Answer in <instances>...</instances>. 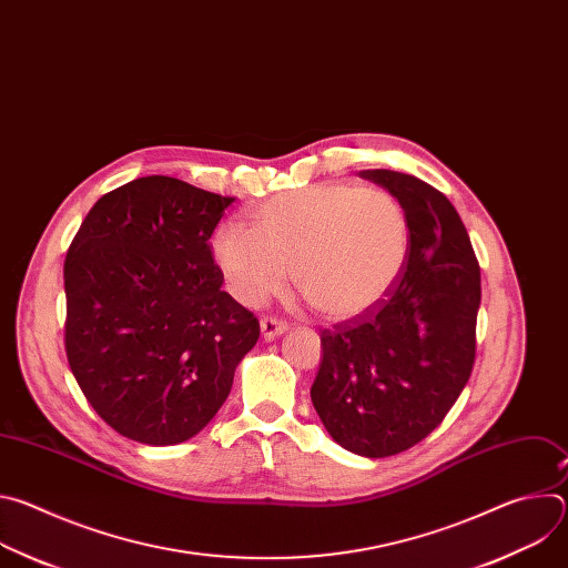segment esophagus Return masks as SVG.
<instances>
[{
    "instance_id": "1",
    "label": "esophagus",
    "mask_w": 568,
    "mask_h": 568,
    "mask_svg": "<svg viewBox=\"0 0 568 568\" xmlns=\"http://www.w3.org/2000/svg\"><path fill=\"white\" fill-rule=\"evenodd\" d=\"M261 333H263L265 339H276L283 333H287V323H283L278 318H272V316H265V318H261Z\"/></svg>"
}]
</instances>
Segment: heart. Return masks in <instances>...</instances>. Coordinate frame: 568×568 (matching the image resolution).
<instances>
[{"mask_svg": "<svg viewBox=\"0 0 568 568\" xmlns=\"http://www.w3.org/2000/svg\"><path fill=\"white\" fill-rule=\"evenodd\" d=\"M250 222H224L211 240L231 294L250 307L281 294L294 267L323 316L355 318L386 298L412 250L409 217L382 189L314 184L265 200Z\"/></svg>", "mask_w": 568, "mask_h": 568, "instance_id": "obj_1", "label": "heart"}]
</instances>
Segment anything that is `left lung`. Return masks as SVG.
<instances>
[{
	"label": "left lung",
	"instance_id": "1",
	"mask_svg": "<svg viewBox=\"0 0 568 568\" xmlns=\"http://www.w3.org/2000/svg\"><path fill=\"white\" fill-rule=\"evenodd\" d=\"M412 226V250L373 310L321 333L314 409L344 449L384 458L427 438L465 388L476 353L480 270L452 202L427 182L362 171Z\"/></svg>",
	"mask_w": 568,
	"mask_h": 568
}]
</instances>
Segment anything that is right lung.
<instances>
[{"mask_svg":"<svg viewBox=\"0 0 568 568\" xmlns=\"http://www.w3.org/2000/svg\"><path fill=\"white\" fill-rule=\"evenodd\" d=\"M233 197L150 175L103 195L64 261V348L94 412L121 436L178 445L224 404L258 342L209 237Z\"/></svg>","mask_w":568,"mask_h":568,"instance_id":"obj_1","label":"right lung"}]
</instances>
